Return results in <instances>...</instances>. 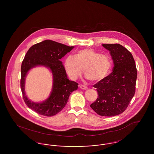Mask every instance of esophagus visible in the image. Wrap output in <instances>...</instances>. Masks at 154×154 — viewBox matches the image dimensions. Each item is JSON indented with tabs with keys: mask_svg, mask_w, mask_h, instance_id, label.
Returning <instances> with one entry per match:
<instances>
[{
	"mask_svg": "<svg viewBox=\"0 0 154 154\" xmlns=\"http://www.w3.org/2000/svg\"><path fill=\"white\" fill-rule=\"evenodd\" d=\"M79 86H80V88L81 89H83V90L87 89L88 88L86 86H85V85H80Z\"/></svg>",
	"mask_w": 154,
	"mask_h": 154,
	"instance_id": "obj_1",
	"label": "esophagus"
}]
</instances>
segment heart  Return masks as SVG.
Here are the masks:
<instances>
[{
    "label": "heart",
    "instance_id": "b5f03b06",
    "mask_svg": "<svg viewBox=\"0 0 154 154\" xmlns=\"http://www.w3.org/2000/svg\"><path fill=\"white\" fill-rule=\"evenodd\" d=\"M65 67L69 76L77 79L82 73L90 80L99 81L110 73L111 60L109 57L91 49L77 51L75 56L68 55L65 60Z\"/></svg>",
    "mask_w": 154,
    "mask_h": 154
}]
</instances>
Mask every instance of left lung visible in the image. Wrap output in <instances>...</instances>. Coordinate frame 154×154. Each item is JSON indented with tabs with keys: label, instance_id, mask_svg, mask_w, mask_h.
<instances>
[{
	"label": "left lung",
	"instance_id": "8db88e82",
	"mask_svg": "<svg viewBox=\"0 0 154 154\" xmlns=\"http://www.w3.org/2000/svg\"><path fill=\"white\" fill-rule=\"evenodd\" d=\"M110 51L114 66L112 72L94 85L98 97L90 107L102 116L122 113L134 96L137 69L132 54L119 44H104Z\"/></svg>",
	"mask_w": 154,
	"mask_h": 154
}]
</instances>
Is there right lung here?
<instances>
[{"instance_id": "1", "label": "right lung", "mask_w": 154, "mask_h": 154, "mask_svg": "<svg viewBox=\"0 0 154 154\" xmlns=\"http://www.w3.org/2000/svg\"><path fill=\"white\" fill-rule=\"evenodd\" d=\"M58 42L46 40L32 45L26 52L21 65V88L24 102L37 114L51 117L62 110L69 96L78 88V84L69 80L60 59L74 48ZM37 66L48 68L53 75V87L49 97L41 103L32 102L26 95L25 79L28 72Z\"/></svg>"}]
</instances>
